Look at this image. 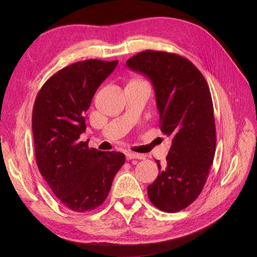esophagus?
<instances>
[{"label": "esophagus", "instance_id": "1", "mask_svg": "<svg viewBox=\"0 0 257 257\" xmlns=\"http://www.w3.org/2000/svg\"><path fill=\"white\" fill-rule=\"evenodd\" d=\"M126 159L127 160H134V159L143 160V159H145V157L143 154H138V153H134V152H127L126 153Z\"/></svg>", "mask_w": 257, "mask_h": 257}]
</instances>
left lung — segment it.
I'll list each match as a JSON object with an SVG mask.
<instances>
[{"label": "left lung", "instance_id": "8db88e82", "mask_svg": "<svg viewBox=\"0 0 257 257\" xmlns=\"http://www.w3.org/2000/svg\"><path fill=\"white\" fill-rule=\"evenodd\" d=\"M126 65L153 84L160 128L172 138L165 167L148 186L151 203L174 213L190 206L203 191L215 153V122L205 77L190 60L165 51L145 50Z\"/></svg>", "mask_w": 257, "mask_h": 257}]
</instances>
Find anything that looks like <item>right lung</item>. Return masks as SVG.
I'll list each match as a JSON object with an SVG mask.
<instances>
[{"label": "right lung", "mask_w": 257, "mask_h": 257, "mask_svg": "<svg viewBox=\"0 0 257 257\" xmlns=\"http://www.w3.org/2000/svg\"><path fill=\"white\" fill-rule=\"evenodd\" d=\"M118 62H76L53 74L36 95L32 130L37 167L54 195L76 212L104 203L125 162L123 153L98 151L79 141L87 128L84 112Z\"/></svg>", "instance_id": "right-lung-1"}]
</instances>
